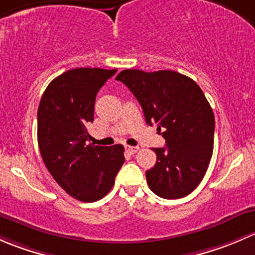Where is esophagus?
I'll return each mask as SVG.
<instances>
[{
	"label": "esophagus",
	"mask_w": 255,
	"mask_h": 255,
	"mask_svg": "<svg viewBox=\"0 0 255 255\" xmlns=\"http://www.w3.org/2000/svg\"><path fill=\"white\" fill-rule=\"evenodd\" d=\"M126 150L128 151L129 154H134L139 150V146H130V145H126Z\"/></svg>",
	"instance_id": "obj_1"
}]
</instances>
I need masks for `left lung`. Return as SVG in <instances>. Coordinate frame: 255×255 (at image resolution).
Here are the masks:
<instances>
[{
    "mask_svg": "<svg viewBox=\"0 0 255 255\" xmlns=\"http://www.w3.org/2000/svg\"><path fill=\"white\" fill-rule=\"evenodd\" d=\"M116 80L132 91L146 125H156L165 139L154 148L156 163L146 170L151 191L163 199L187 196L204 179L213 151L215 116L199 85L173 70L127 69Z\"/></svg>",
    "mask_w": 255,
    "mask_h": 255,
    "instance_id": "left-lung-1",
    "label": "left lung"
}]
</instances>
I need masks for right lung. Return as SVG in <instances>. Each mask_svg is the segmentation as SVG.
<instances>
[{"instance_id":"right-lung-1","label":"right lung","mask_w":255,"mask_h":255,"mask_svg":"<svg viewBox=\"0 0 255 255\" xmlns=\"http://www.w3.org/2000/svg\"><path fill=\"white\" fill-rule=\"evenodd\" d=\"M116 69L79 68L65 71L45 89L38 107V145L45 166L74 199L94 202L106 196L125 163L121 144H89L99 90Z\"/></svg>"}]
</instances>
